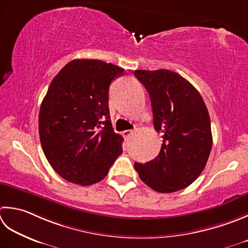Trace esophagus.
I'll return each mask as SVG.
<instances>
[{
    "label": "esophagus",
    "instance_id": "34e87169",
    "mask_svg": "<svg viewBox=\"0 0 248 248\" xmlns=\"http://www.w3.org/2000/svg\"><path fill=\"white\" fill-rule=\"evenodd\" d=\"M132 133H133L132 130H124V132H123V135H124V137L125 139H129V137H130V135L132 134Z\"/></svg>",
    "mask_w": 248,
    "mask_h": 248
}]
</instances>
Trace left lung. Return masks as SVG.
<instances>
[{
	"label": "left lung",
	"mask_w": 248,
	"mask_h": 248,
	"mask_svg": "<svg viewBox=\"0 0 248 248\" xmlns=\"http://www.w3.org/2000/svg\"><path fill=\"white\" fill-rule=\"evenodd\" d=\"M146 88L154 127L162 132L158 156L134 163L140 178L155 191L168 193L188 187L200 176L211 154L210 115L201 94L187 79L169 70H138Z\"/></svg>",
	"instance_id": "obj_1"
}]
</instances>
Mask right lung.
Masks as SVG:
<instances>
[{"label": "right lung", "mask_w": 248, "mask_h": 248, "mask_svg": "<svg viewBox=\"0 0 248 248\" xmlns=\"http://www.w3.org/2000/svg\"><path fill=\"white\" fill-rule=\"evenodd\" d=\"M124 69L94 59H75L58 73L38 115L43 152L65 181L89 186L108 175L123 153L108 109L109 85Z\"/></svg>", "instance_id": "right-lung-1"}]
</instances>
